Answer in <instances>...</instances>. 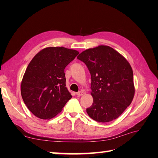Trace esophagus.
Returning a JSON list of instances; mask_svg holds the SVG:
<instances>
[{"instance_id":"1","label":"esophagus","mask_w":158,"mask_h":158,"mask_svg":"<svg viewBox=\"0 0 158 158\" xmlns=\"http://www.w3.org/2000/svg\"><path fill=\"white\" fill-rule=\"evenodd\" d=\"M84 94V92H83V91H80V92H78L76 93V95H79V96H80V95H83Z\"/></svg>"}]
</instances>
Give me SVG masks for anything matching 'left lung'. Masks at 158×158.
Segmentation results:
<instances>
[{
	"instance_id": "obj_1",
	"label": "left lung",
	"mask_w": 158,
	"mask_h": 158,
	"mask_svg": "<svg viewBox=\"0 0 158 158\" xmlns=\"http://www.w3.org/2000/svg\"><path fill=\"white\" fill-rule=\"evenodd\" d=\"M77 59L84 62L91 74L94 101L86 109L89 117L100 123L116 119L130 106L135 95L130 64L119 52L106 45L86 49Z\"/></svg>"
}]
</instances>
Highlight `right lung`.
Segmentation results:
<instances>
[{"label":"right lung","mask_w":158,"mask_h":158,"mask_svg":"<svg viewBox=\"0 0 158 158\" xmlns=\"http://www.w3.org/2000/svg\"><path fill=\"white\" fill-rule=\"evenodd\" d=\"M79 52L63 47H47L28 64L21 83V94L28 109L37 117L50 119L72 98L66 87L64 69Z\"/></svg>","instance_id":"obj_1"}]
</instances>
